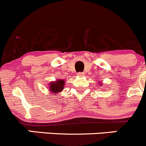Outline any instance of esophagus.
I'll list each match as a JSON object with an SVG mask.
<instances>
[{"instance_id": "obj_1", "label": "esophagus", "mask_w": 146, "mask_h": 146, "mask_svg": "<svg viewBox=\"0 0 146 146\" xmlns=\"http://www.w3.org/2000/svg\"><path fill=\"white\" fill-rule=\"evenodd\" d=\"M85 73H84V72H83V73H81V72H80V73H78V76H85Z\"/></svg>"}]
</instances>
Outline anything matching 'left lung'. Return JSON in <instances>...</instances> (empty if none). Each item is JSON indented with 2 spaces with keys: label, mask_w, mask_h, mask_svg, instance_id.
Listing matches in <instances>:
<instances>
[{
  "label": "left lung",
  "mask_w": 146,
  "mask_h": 146,
  "mask_svg": "<svg viewBox=\"0 0 146 146\" xmlns=\"http://www.w3.org/2000/svg\"><path fill=\"white\" fill-rule=\"evenodd\" d=\"M100 82V83H99V85H101V86H102V82Z\"/></svg>",
  "instance_id": "left-lung-1"
}]
</instances>
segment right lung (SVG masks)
<instances>
[{"label": "right lung", "mask_w": 146, "mask_h": 146, "mask_svg": "<svg viewBox=\"0 0 146 146\" xmlns=\"http://www.w3.org/2000/svg\"><path fill=\"white\" fill-rule=\"evenodd\" d=\"M49 92L51 94L56 95L58 92H62L63 90L64 89L65 86V81L61 79H58L55 81H51L48 85Z\"/></svg>", "instance_id": "right-lung-1"}]
</instances>
